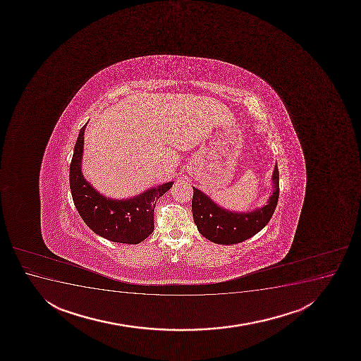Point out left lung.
<instances>
[{"mask_svg": "<svg viewBox=\"0 0 361 361\" xmlns=\"http://www.w3.org/2000/svg\"><path fill=\"white\" fill-rule=\"evenodd\" d=\"M271 191L267 203L250 212H234L224 208L193 187L192 214L200 233L208 240L221 245H233L254 237L266 227L276 210L279 198L278 164L271 174Z\"/></svg>", "mask_w": 361, "mask_h": 361, "instance_id": "obj_1", "label": "left lung"}]
</instances>
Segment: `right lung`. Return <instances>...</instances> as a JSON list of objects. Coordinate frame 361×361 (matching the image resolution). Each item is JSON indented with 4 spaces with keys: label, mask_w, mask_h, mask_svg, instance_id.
I'll return each mask as SVG.
<instances>
[{
    "label": "right lung",
    "mask_w": 361,
    "mask_h": 361,
    "mask_svg": "<svg viewBox=\"0 0 361 361\" xmlns=\"http://www.w3.org/2000/svg\"><path fill=\"white\" fill-rule=\"evenodd\" d=\"M85 127L87 124L80 130L70 164V188L77 212L85 225L100 237L111 242L139 244L152 233L157 200L169 191L174 181L151 187L124 200L102 195L82 173Z\"/></svg>",
    "instance_id": "obj_1"
}]
</instances>
